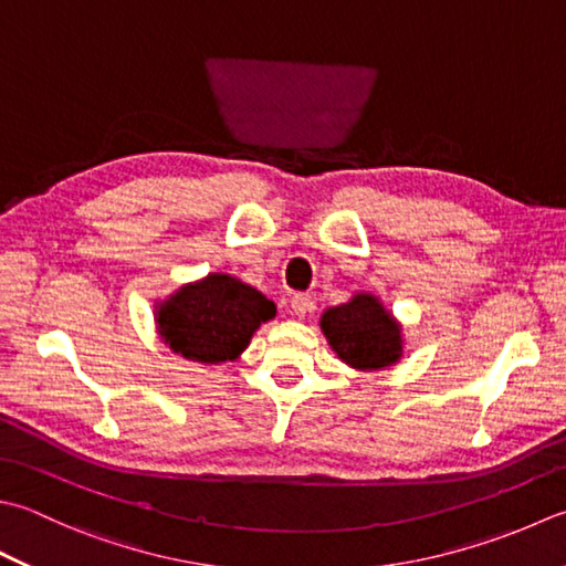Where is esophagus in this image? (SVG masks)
Instances as JSON below:
<instances>
[{"mask_svg":"<svg viewBox=\"0 0 566 566\" xmlns=\"http://www.w3.org/2000/svg\"><path fill=\"white\" fill-rule=\"evenodd\" d=\"M314 312V298L308 296V294H294L292 296V314L294 316H298V318H304L306 314H312Z\"/></svg>","mask_w":566,"mask_h":566,"instance_id":"obj_1","label":"esophagus"}]
</instances>
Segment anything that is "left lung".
I'll return each mask as SVG.
<instances>
[{
    "mask_svg": "<svg viewBox=\"0 0 566 566\" xmlns=\"http://www.w3.org/2000/svg\"><path fill=\"white\" fill-rule=\"evenodd\" d=\"M321 328L338 353L353 368L378 370L400 358V326L385 312L375 296L358 294L348 304L328 308L321 318Z\"/></svg>",
    "mask_w": 566,
    "mask_h": 566,
    "instance_id": "obj_1",
    "label": "left lung"
}]
</instances>
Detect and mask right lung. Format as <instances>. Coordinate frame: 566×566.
<instances>
[{"label":"right lung","instance_id":"1","mask_svg":"<svg viewBox=\"0 0 566 566\" xmlns=\"http://www.w3.org/2000/svg\"><path fill=\"white\" fill-rule=\"evenodd\" d=\"M276 314L274 302L230 274H208L181 286L159 308V334L174 353L201 363L238 358L260 324Z\"/></svg>","mask_w":566,"mask_h":566}]
</instances>
